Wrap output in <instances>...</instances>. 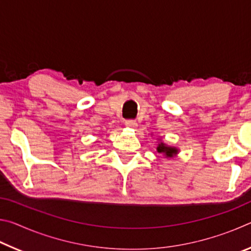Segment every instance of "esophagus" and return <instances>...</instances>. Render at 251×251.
<instances>
[{
  "instance_id": "34e87169",
  "label": "esophagus",
  "mask_w": 251,
  "mask_h": 251,
  "mask_svg": "<svg viewBox=\"0 0 251 251\" xmlns=\"http://www.w3.org/2000/svg\"><path fill=\"white\" fill-rule=\"evenodd\" d=\"M125 125H126L127 127H136V126H137V123H136V122L133 121V120H128V121L125 122Z\"/></svg>"
}]
</instances>
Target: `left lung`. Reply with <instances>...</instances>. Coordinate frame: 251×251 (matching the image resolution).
Masks as SVG:
<instances>
[{
	"instance_id": "8db88e82",
	"label": "left lung",
	"mask_w": 251,
	"mask_h": 251,
	"mask_svg": "<svg viewBox=\"0 0 251 251\" xmlns=\"http://www.w3.org/2000/svg\"><path fill=\"white\" fill-rule=\"evenodd\" d=\"M157 151H158V152H164V154L166 155L167 157H172V156L177 154L176 148H172V147L165 146L163 143H160L159 145H158V147H157Z\"/></svg>"
}]
</instances>
